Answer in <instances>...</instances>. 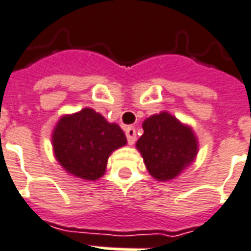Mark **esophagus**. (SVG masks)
Segmentation results:
<instances>
[{
  "label": "esophagus",
  "instance_id": "34e87169",
  "mask_svg": "<svg viewBox=\"0 0 251 251\" xmlns=\"http://www.w3.org/2000/svg\"><path fill=\"white\" fill-rule=\"evenodd\" d=\"M126 135H127V140H128V145H134L136 142V131L134 127H127L126 128Z\"/></svg>",
  "mask_w": 251,
  "mask_h": 251
}]
</instances>
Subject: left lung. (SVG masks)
Listing matches in <instances>:
<instances>
[{
  "instance_id": "left-lung-1",
  "label": "left lung",
  "mask_w": 251,
  "mask_h": 251,
  "mask_svg": "<svg viewBox=\"0 0 251 251\" xmlns=\"http://www.w3.org/2000/svg\"><path fill=\"white\" fill-rule=\"evenodd\" d=\"M136 149L157 181H172L196 159L199 140L191 126L163 111L147 117Z\"/></svg>"
}]
</instances>
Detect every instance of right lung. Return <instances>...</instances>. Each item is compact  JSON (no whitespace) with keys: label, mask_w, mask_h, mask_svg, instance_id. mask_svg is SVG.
I'll list each match as a JSON object with an SVG mask.
<instances>
[{"label":"right lung","mask_w":251,"mask_h":251,"mask_svg":"<svg viewBox=\"0 0 251 251\" xmlns=\"http://www.w3.org/2000/svg\"><path fill=\"white\" fill-rule=\"evenodd\" d=\"M55 159L66 173L86 181L105 174L112 152L127 145V138L116 123L106 122L92 108L63 115L52 131Z\"/></svg>","instance_id":"add662e5"}]
</instances>
